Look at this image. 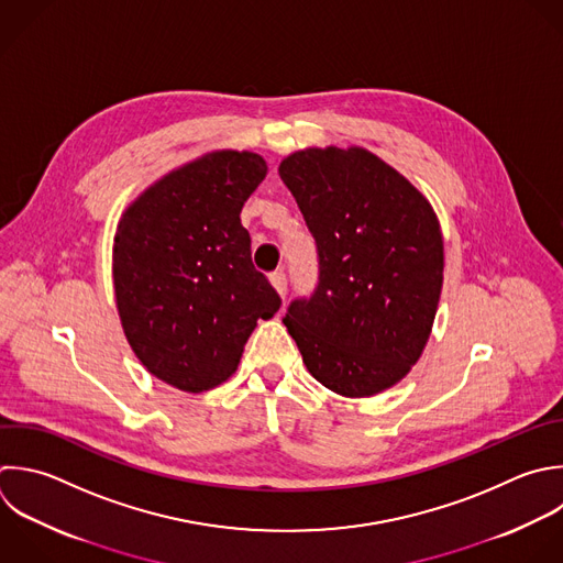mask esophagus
Segmentation results:
<instances>
[{
    "label": "esophagus",
    "instance_id": "1",
    "mask_svg": "<svg viewBox=\"0 0 563 563\" xmlns=\"http://www.w3.org/2000/svg\"><path fill=\"white\" fill-rule=\"evenodd\" d=\"M271 284L275 286V290L279 292V297H286V286H288V279H286V275L279 271V273H273L271 275Z\"/></svg>",
    "mask_w": 563,
    "mask_h": 563
}]
</instances>
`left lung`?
<instances>
[{
    "label": "left lung",
    "instance_id": "obj_1",
    "mask_svg": "<svg viewBox=\"0 0 563 563\" xmlns=\"http://www.w3.org/2000/svg\"><path fill=\"white\" fill-rule=\"evenodd\" d=\"M317 242L319 284L284 323L308 372L363 398L420 358L442 290L444 246L429 200L363 147H308L279 165Z\"/></svg>",
    "mask_w": 563,
    "mask_h": 563
}]
</instances>
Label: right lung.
Returning <instances> with one entry per match:
<instances>
[{
	"mask_svg": "<svg viewBox=\"0 0 563 563\" xmlns=\"http://www.w3.org/2000/svg\"><path fill=\"white\" fill-rule=\"evenodd\" d=\"M266 172L260 154L211 152L145 189L117 227L123 332L147 372L183 391L224 383L257 319L282 306L240 220Z\"/></svg>",
	"mask_w": 563,
	"mask_h": 563,
	"instance_id": "obj_1",
	"label": "right lung"
}]
</instances>
